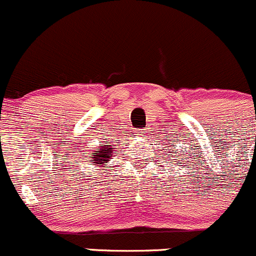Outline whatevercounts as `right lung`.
Wrapping results in <instances>:
<instances>
[{"mask_svg": "<svg viewBox=\"0 0 256 256\" xmlns=\"http://www.w3.org/2000/svg\"><path fill=\"white\" fill-rule=\"evenodd\" d=\"M112 152H113V146H110V148L108 146H103L100 148V150H98V153H92L90 154V158H93L96 164H103L108 163L110 158H112Z\"/></svg>", "mask_w": 256, "mask_h": 256, "instance_id": "add662e5", "label": "right lung"}]
</instances>
